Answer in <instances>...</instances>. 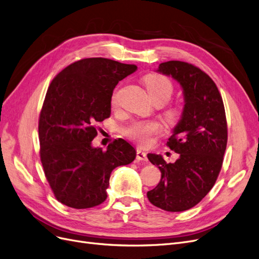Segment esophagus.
<instances>
[{
	"label": "esophagus",
	"instance_id": "1",
	"mask_svg": "<svg viewBox=\"0 0 259 259\" xmlns=\"http://www.w3.org/2000/svg\"><path fill=\"white\" fill-rule=\"evenodd\" d=\"M137 159L139 161H147V155L141 149H137Z\"/></svg>",
	"mask_w": 259,
	"mask_h": 259
}]
</instances>
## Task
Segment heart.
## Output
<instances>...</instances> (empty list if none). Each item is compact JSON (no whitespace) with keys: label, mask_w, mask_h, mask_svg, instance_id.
<instances>
[{"label":"heart","mask_w":259,"mask_h":259,"mask_svg":"<svg viewBox=\"0 0 259 259\" xmlns=\"http://www.w3.org/2000/svg\"><path fill=\"white\" fill-rule=\"evenodd\" d=\"M144 84L154 102L166 103L174 94V85L166 75L160 73H149L144 76ZM118 102V89L111 96V104L116 107ZM168 121L176 122L180 117V111L177 108H169L165 112ZM163 130V126L158 120H135L124 127L122 132L128 139L141 145H147L154 136L159 135Z\"/></svg>","instance_id":"heart-1"}]
</instances>
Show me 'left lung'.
Here are the masks:
<instances>
[{"mask_svg": "<svg viewBox=\"0 0 259 259\" xmlns=\"http://www.w3.org/2000/svg\"><path fill=\"white\" fill-rule=\"evenodd\" d=\"M158 71L180 83L186 103L166 143L179 154L175 163H166L160 155L147 156L161 170L160 183L147 197L158 208L179 212L197 205L214 186L227 144V121L215 83L198 67L168 61L161 63Z\"/></svg>", "mask_w": 259, "mask_h": 259, "instance_id": "obj_1", "label": "left lung"}]
</instances>
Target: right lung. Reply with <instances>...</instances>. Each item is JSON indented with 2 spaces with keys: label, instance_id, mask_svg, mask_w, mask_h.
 <instances>
[{
  "label": "right lung",
  "instance_id": "1",
  "mask_svg": "<svg viewBox=\"0 0 259 259\" xmlns=\"http://www.w3.org/2000/svg\"><path fill=\"white\" fill-rule=\"evenodd\" d=\"M136 65L91 57L67 66L48 88L38 121L45 176L60 203L86 209L107 198L112 170L135 160L136 149L122 139L107 150L92 147L97 123L111 114V96Z\"/></svg>",
  "mask_w": 259,
  "mask_h": 259
}]
</instances>
